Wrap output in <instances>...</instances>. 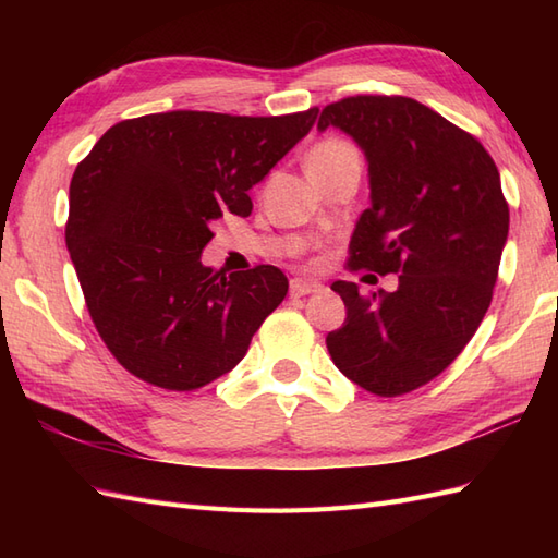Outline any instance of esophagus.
I'll list each match as a JSON object with an SVG mask.
<instances>
[{
	"label": "esophagus",
	"mask_w": 558,
	"mask_h": 558,
	"mask_svg": "<svg viewBox=\"0 0 558 558\" xmlns=\"http://www.w3.org/2000/svg\"><path fill=\"white\" fill-rule=\"evenodd\" d=\"M324 286L316 280H304V278H294L290 282V294L292 298H304V294H312V292H322Z\"/></svg>",
	"instance_id": "obj_1"
}]
</instances>
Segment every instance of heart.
I'll return each instance as SVG.
<instances>
[{
    "label": "heart",
    "instance_id": "obj_1",
    "mask_svg": "<svg viewBox=\"0 0 558 558\" xmlns=\"http://www.w3.org/2000/svg\"><path fill=\"white\" fill-rule=\"evenodd\" d=\"M345 160H360L354 146L342 138H324L306 156V168H328Z\"/></svg>",
    "mask_w": 558,
    "mask_h": 558
}]
</instances>
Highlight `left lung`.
<instances>
[{"mask_svg":"<svg viewBox=\"0 0 558 558\" xmlns=\"http://www.w3.org/2000/svg\"><path fill=\"white\" fill-rule=\"evenodd\" d=\"M328 126L369 162L372 206L354 225L348 266L398 272V290L333 282L348 318L326 345L350 381L396 398L441 374L489 310L508 236L501 177L475 136L412 98L326 105L318 129Z\"/></svg>","mask_w":558,"mask_h":558,"instance_id":"1","label":"left lung"}]
</instances>
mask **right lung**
<instances>
[{
	"label": "right lung",
	"mask_w": 558,
	"mask_h": 558,
	"mask_svg": "<svg viewBox=\"0 0 558 558\" xmlns=\"http://www.w3.org/2000/svg\"><path fill=\"white\" fill-rule=\"evenodd\" d=\"M318 110L232 117L174 110L110 126L71 177L66 248L105 345L141 381L194 390L232 372L286 300L276 266L213 270L218 218L302 141Z\"/></svg>",
	"instance_id": "add662e5"
}]
</instances>
